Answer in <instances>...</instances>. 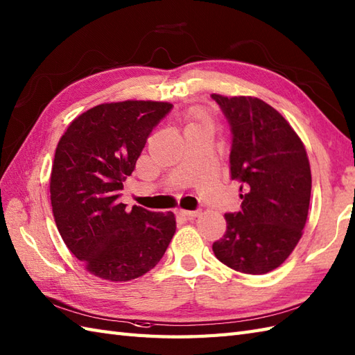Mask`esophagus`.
<instances>
[{
	"mask_svg": "<svg viewBox=\"0 0 355 355\" xmlns=\"http://www.w3.org/2000/svg\"><path fill=\"white\" fill-rule=\"evenodd\" d=\"M178 213L181 216H186V218H196V216H200V210H183V209H180L178 210Z\"/></svg>",
	"mask_w": 355,
	"mask_h": 355,
	"instance_id": "obj_1",
	"label": "esophagus"
}]
</instances>
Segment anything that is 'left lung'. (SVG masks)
<instances>
[{
    "label": "left lung",
    "instance_id": "obj_1",
    "mask_svg": "<svg viewBox=\"0 0 355 355\" xmlns=\"http://www.w3.org/2000/svg\"><path fill=\"white\" fill-rule=\"evenodd\" d=\"M211 98L232 125L230 174L242 192V209L227 213V232L213 252L242 274H268L289 257L306 227L311 193L306 146L283 114L260 98Z\"/></svg>",
    "mask_w": 355,
    "mask_h": 355
}]
</instances>
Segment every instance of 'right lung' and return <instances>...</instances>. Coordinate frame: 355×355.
<instances>
[{"mask_svg":"<svg viewBox=\"0 0 355 355\" xmlns=\"http://www.w3.org/2000/svg\"><path fill=\"white\" fill-rule=\"evenodd\" d=\"M171 103H104L81 113L55 148L49 178L53 215L69 251L90 274L130 282L151 270L175 233L172 211L118 201L153 128Z\"/></svg>","mask_w":355,"mask_h":355,"instance_id":"obj_1","label":"right lung"}]
</instances>
